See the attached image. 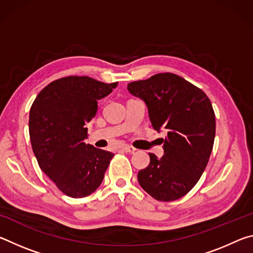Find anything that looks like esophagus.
Instances as JSON below:
<instances>
[{
  "mask_svg": "<svg viewBox=\"0 0 253 253\" xmlns=\"http://www.w3.org/2000/svg\"><path fill=\"white\" fill-rule=\"evenodd\" d=\"M122 151L125 152V153L132 154V153L136 152V148H134L132 146H128V145H126V146H123L122 147Z\"/></svg>",
  "mask_w": 253,
  "mask_h": 253,
  "instance_id": "1",
  "label": "esophagus"
}]
</instances>
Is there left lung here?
Returning <instances> with one entry per match:
<instances>
[{
	"mask_svg": "<svg viewBox=\"0 0 253 253\" xmlns=\"http://www.w3.org/2000/svg\"><path fill=\"white\" fill-rule=\"evenodd\" d=\"M142 99L152 126L162 138L164 155L149 153L151 163L138 172V183L158 201H175L185 195L203 174L215 137V115L205 93L182 77L157 74L127 84Z\"/></svg>",
	"mask_w": 253,
	"mask_h": 253,
	"instance_id": "obj_1",
	"label": "left lung"
}]
</instances>
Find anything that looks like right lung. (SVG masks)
Returning a JSON list of instances; mask_svg holds the SVG:
<instances>
[{"label":"right lung","instance_id":"right-lung-1","mask_svg":"<svg viewBox=\"0 0 253 253\" xmlns=\"http://www.w3.org/2000/svg\"><path fill=\"white\" fill-rule=\"evenodd\" d=\"M117 84L89 77L61 78L42 89L30 109V138L40 169L71 198L93 193L114 156L85 144L84 139L87 123L97 114L98 100Z\"/></svg>","mask_w":253,"mask_h":253}]
</instances>
